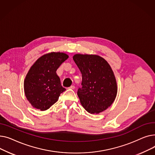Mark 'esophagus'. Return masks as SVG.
<instances>
[{
	"mask_svg": "<svg viewBox=\"0 0 155 155\" xmlns=\"http://www.w3.org/2000/svg\"><path fill=\"white\" fill-rule=\"evenodd\" d=\"M68 88H70V89H75V87L74 85H71V86H70Z\"/></svg>",
	"mask_w": 155,
	"mask_h": 155,
	"instance_id": "1",
	"label": "esophagus"
}]
</instances>
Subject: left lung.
<instances>
[{"instance_id":"8db88e82","label":"left lung","mask_w":155,"mask_h":155,"mask_svg":"<svg viewBox=\"0 0 155 155\" xmlns=\"http://www.w3.org/2000/svg\"><path fill=\"white\" fill-rule=\"evenodd\" d=\"M73 59L82 73V88L77 95L84 108L91 114H99L114 101L117 86L110 64L96 54H76Z\"/></svg>"}]
</instances>
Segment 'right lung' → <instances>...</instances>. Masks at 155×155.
I'll return each instance as SVG.
<instances>
[{
    "instance_id": "1",
    "label": "right lung",
    "mask_w": 155,
    "mask_h": 155,
    "mask_svg": "<svg viewBox=\"0 0 155 155\" xmlns=\"http://www.w3.org/2000/svg\"><path fill=\"white\" fill-rule=\"evenodd\" d=\"M68 58L66 53L51 52L41 56L32 65L24 81V90L32 107L46 110L66 91L56 71Z\"/></svg>"
}]
</instances>
